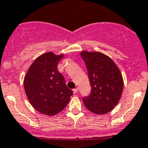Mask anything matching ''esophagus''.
Segmentation results:
<instances>
[{"label":"esophagus","instance_id":"34e87169","mask_svg":"<svg viewBox=\"0 0 148 148\" xmlns=\"http://www.w3.org/2000/svg\"><path fill=\"white\" fill-rule=\"evenodd\" d=\"M73 91H74V93H77L78 91V88H74V90H73Z\"/></svg>","mask_w":148,"mask_h":148}]
</instances>
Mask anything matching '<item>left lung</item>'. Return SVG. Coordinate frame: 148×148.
Returning <instances> with one entry per match:
<instances>
[{
	"mask_svg": "<svg viewBox=\"0 0 148 148\" xmlns=\"http://www.w3.org/2000/svg\"><path fill=\"white\" fill-rule=\"evenodd\" d=\"M90 81V95L83 97L84 104L91 112H110L119 102L123 91V78L114 62L100 52L82 51Z\"/></svg>",
	"mask_w": 148,
	"mask_h": 148,
	"instance_id": "obj_1",
	"label": "left lung"
}]
</instances>
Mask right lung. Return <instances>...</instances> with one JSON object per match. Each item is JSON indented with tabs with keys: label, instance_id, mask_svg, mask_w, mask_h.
<instances>
[{
	"label": "right lung",
	"instance_id": "obj_1",
	"mask_svg": "<svg viewBox=\"0 0 148 148\" xmlns=\"http://www.w3.org/2000/svg\"><path fill=\"white\" fill-rule=\"evenodd\" d=\"M64 54L48 52L38 57L24 77V90L34 109L53 116L67 105L72 90L67 88L64 77L58 70Z\"/></svg>",
	"mask_w": 148,
	"mask_h": 148
}]
</instances>
